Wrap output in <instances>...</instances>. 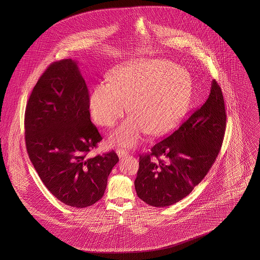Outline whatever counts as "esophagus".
Returning <instances> with one entry per match:
<instances>
[{
    "mask_svg": "<svg viewBox=\"0 0 260 260\" xmlns=\"http://www.w3.org/2000/svg\"><path fill=\"white\" fill-rule=\"evenodd\" d=\"M116 153H117V155H118L120 158H122V157H124V156H126V155L128 154V152H127L125 149L122 148L117 149Z\"/></svg>",
    "mask_w": 260,
    "mask_h": 260,
    "instance_id": "34e87169",
    "label": "esophagus"
}]
</instances>
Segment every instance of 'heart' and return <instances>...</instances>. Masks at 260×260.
Instances as JSON below:
<instances>
[{"mask_svg": "<svg viewBox=\"0 0 260 260\" xmlns=\"http://www.w3.org/2000/svg\"><path fill=\"white\" fill-rule=\"evenodd\" d=\"M192 99L188 71L167 60H137L113 69L108 82L94 87L88 110L95 124L111 126L125 119L109 136L112 144L135 146L146 132L168 134L181 122Z\"/></svg>", "mask_w": 260, "mask_h": 260, "instance_id": "obj_1", "label": "heart"}]
</instances>
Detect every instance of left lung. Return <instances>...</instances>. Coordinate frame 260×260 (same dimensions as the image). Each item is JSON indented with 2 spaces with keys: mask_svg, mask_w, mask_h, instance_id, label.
<instances>
[{
  "mask_svg": "<svg viewBox=\"0 0 260 260\" xmlns=\"http://www.w3.org/2000/svg\"><path fill=\"white\" fill-rule=\"evenodd\" d=\"M225 126L222 91L212 80L207 101L171 136L156 143L150 154L139 156L135 180L137 196L159 208L185 198L216 160Z\"/></svg>",
  "mask_w": 260,
  "mask_h": 260,
  "instance_id": "left-lung-1",
  "label": "left lung"
}]
</instances>
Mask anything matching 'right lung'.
I'll return each instance as SVG.
<instances>
[{"mask_svg":"<svg viewBox=\"0 0 260 260\" xmlns=\"http://www.w3.org/2000/svg\"><path fill=\"white\" fill-rule=\"evenodd\" d=\"M24 124L29 158L55 198L74 208L102 198L119 158L114 151L87 156L102 137L90 122L88 90L78 61L63 59L47 68L28 99Z\"/></svg>","mask_w":260,"mask_h":260,"instance_id":"1","label":"right lung"}]
</instances>
